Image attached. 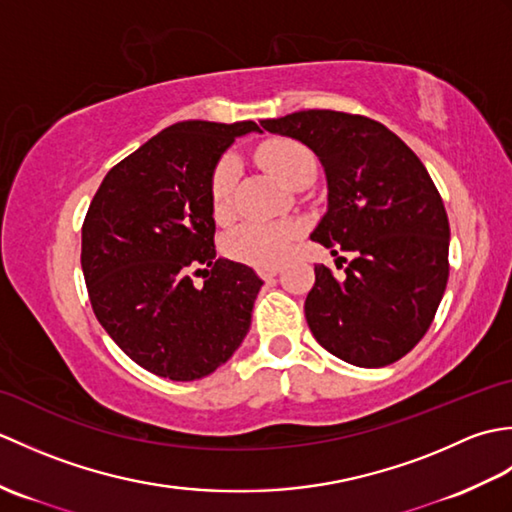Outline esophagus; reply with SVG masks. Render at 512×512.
Returning a JSON list of instances; mask_svg holds the SVG:
<instances>
[{"label": "esophagus", "instance_id": "obj_1", "mask_svg": "<svg viewBox=\"0 0 512 512\" xmlns=\"http://www.w3.org/2000/svg\"><path fill=\"white\" fill-rule=\"evenodd\" d=\"M257 273L262 279H273L279 273V266H262V268H257Z\"/></svg>", "mask_w": 512, "mask_h": 512}]
</instances>
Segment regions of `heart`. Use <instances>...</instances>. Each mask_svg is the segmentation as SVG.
<instances>
[{"label": "heart", "mask_w": 512, "mask_h": 512, "mask_svg": "<svg viewBox=\"0 0 512 512\" xmlns=\"http://www.w3.org/2000/svg\"><path fill=\"white\" fill-rule=\"evenodd\" d=\"M257 160L288 187H295L308 173H317V160H314L312 151L290 138L268 140L266 145L257 149ZM237 173L239 165L233 156H224L213 169L211 206L215 215H226L231 209ZM299 235L301 226L297 222H248L228 235L226 250L239 262L275 266L290 253Z\"/></svg>", "instance_id": "b5f03b06"}]
</instances>
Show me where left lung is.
<instances>
[{
    "instance_id": "8db88e82",
    "label": "left lung",
    "mask_w": 512,
    "mask_h": 512,
    "mask_svg": "<svg viewBox=\"0 0 512 512\" xmlns=\"http://www.w3.org/2000/svg\"><path fill=\"white\" fill-rule=\"evenodd\" d=\"M262 127L319 156L328 211L310 239L332 255H354L343 279L314 266L303 306L310 332L350 365L396 363L429 330L447 288L451 233L436 184L394 132L367 116L308 110Z\"/></svg>"
}]
</instances>
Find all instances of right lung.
<instances>
[{
	"mask_svg": "<svg viewBox=\"0 0 512 512\" xmlns=\"http://www.w3.org/2000/svg\"><path fill=\"white\" fill-rule=\"evenodd\" d=\"M253 121H182L107 171L85 215L81 268L114 343L169 380L215 372L242 345L264 281L215 257L211 176ZM205 284L195 287L192 277Z\"/></svg>",
	"mask_w": 512,
	"mask_h": 512,
	"instance_id": "obj_1",
	"label": "right lung"
}]
</instances>
